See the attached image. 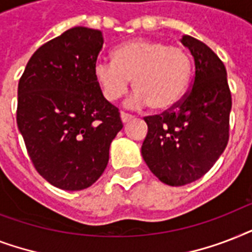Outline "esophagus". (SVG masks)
<instances>
[{
  "label": "esophagus",
  "instance_id": "esophagus-1",
  "mask_svg": "<svg viewBox=\"0 0 252 252\" xmlns=\"http://www.w3.org/2000/svg\"><path fill=\"white\" fill-rule=\"evenodd\" d=\"M120 118H122V122L123 123H126V122H129L130 119H133V115H130V114H126V112H120Z\"/></svg>",
  "mask_w": 252,
  "mask_h": 252
}]
</instances>
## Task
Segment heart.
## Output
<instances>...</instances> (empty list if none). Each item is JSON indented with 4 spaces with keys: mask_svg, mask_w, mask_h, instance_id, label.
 <instances>
[{
    "mask_svg": "<svg viewBox=\"0 0 252 252\" xmlns=\"http://www.w3.org/2000/svg\"><path fill=\"white\" fill-rule=\"evenodd\" d=\"M191 76L192 59L186 49L153 39L126 41L115 49L114 60L99 59L94 64V78L107 100L122 98L133 80L132 103L156 111L176 106Z\"/></svg>",
    "mask_w": 252,
    "mask_h": 252,
    "instance_id": "1",
    "label": "heart"
}]
</instances>
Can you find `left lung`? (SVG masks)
Wrapping results in <instances>:
<instances>
[{
	"label": "left lung",
	"instance_id": "obj_1",
	"mask_svg": "<svg viewBox=\"0 0 252 252\" xmlns=\"http://www.w3.org/2000/svg\"><path fill=\"white\" fill-rule=\"evenodd\" d=\"M195 76L180 102L146 116L148 134L141 153L150 171L168 186H184L205 175L229 141L231 93L226 69L203 41L184 35Z\"/></svg>",
	"mask_w": 252,
	"mask_h": 252
}]
</instances>
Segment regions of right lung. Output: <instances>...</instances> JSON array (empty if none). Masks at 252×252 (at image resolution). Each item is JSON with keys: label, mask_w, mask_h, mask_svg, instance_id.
Instances as JSON below:
<instances>
[{"label": "right lung", "mask_w": 252, "mask_h": 252, "mask_svg": "<svg viewBox=\"0 0 252 252\" xmlns=\"http://www.w3.org/2000/svg\"><path fill=\"white\" fill-rule=\"evenodd\" d=\"M102 48L99 30L72 27L36 49L18 84L17 124L31 162L66 191L99 179L123 128L118 107L94 78Z\"/></svg>", "instance_id": "obj_1"}]
</instances>
